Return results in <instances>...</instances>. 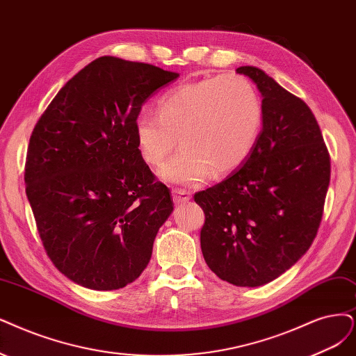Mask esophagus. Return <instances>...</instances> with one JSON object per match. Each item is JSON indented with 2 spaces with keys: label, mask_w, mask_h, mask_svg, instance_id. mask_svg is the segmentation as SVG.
I'll list each match as a JSON object with an SVG mask.
<instances>
[{
  "label": "esophagus",
  "mask_w": 356,
  "mask_h": 356,
  "mask_svg": "<svg viewBox=\"0 0 356 356\" xmlns=\"http://www.w3.org/2000/svg\"><path fill=\"white\" fill-rule=\"evenodd\" d=\"M191 200V193L186 192L185 189H173V201L176 204H183V202H188Z\"/></svg>",
  "instance_id": "obj_1"
}]
</instances>
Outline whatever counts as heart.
Returning a JSON list of instances; mask_svg holds the SVG:
<instances>
[{
  "label": "heart",
  "instance_id": "b5f03b06",
  "mask_svg": "<svg viewBox=\"0 0 356 356\" xmlns=\"http://www.w3.org/2000/svg\"><path fill=\"white\" fill-rule=\"evenodd\" d=\"M264 108L255 86L236 74L213 76L170 90L156 104V115L140 114L134 139L142 160L161 167L165 180L191 185L211 175L226 176L251 155Z\"/></svg>",
  "mask_w": 356,
  "mask_h": 356
}]
</instances>
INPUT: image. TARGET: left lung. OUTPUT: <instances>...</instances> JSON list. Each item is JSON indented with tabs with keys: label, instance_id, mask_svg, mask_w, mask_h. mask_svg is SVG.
Wrapping results in <instances>:
<instances>
[{
	"label": "left lung",
	"instance_id": "left-lung-1",
	"mask_svg": "<svg viewBox=\"0 0 356 356\" xmlns=\"http://www.w3.org/2000/svg\"><path fill=\"white\" fill-rule=\"evenodd\" d=\"M262 95V130L243 167L195 193L205 214L201 249L221 280L257 287L304 255L317 236L330 154L312 111L261 69L236 70Z\"/></svg>",
	"mask_w": 356,
	"mask_h": 356
}]
</instances>
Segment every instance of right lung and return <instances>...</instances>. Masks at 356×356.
I'll list each match as a JSON object with an SVG mask.
<instances>
[{
	"label": "right lung",
	"instance_id": "obj_1",
	"mask_svg": "<svg viewBox=\"0 0 356 356\" xmlns=\"http://www.w3.org/2000/svg\"><path fill=\"white\" fill-rule=\"evenodd\" d=\"M177 77L152 64L99 57L60 89L35 124L26 195L47 255L72 282L114 291L148 266L173 200L140 158L134 122L142 104Z\"/></svg>",
	"mask_w": 356,
	"mask_h": 356
}]
</instances>
